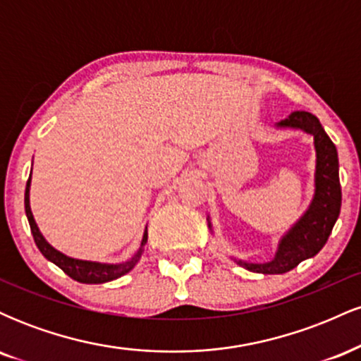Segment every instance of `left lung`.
<instances>
[{
  "label": "left lung",
  "instance_id": "obj_1",
  "mask_svg": "<svg viewBox=\"0 0 361 361\" xmlns=\"http://www.w3.org/2000/svg\"><path fill=\"white\" fill-rule=\"evenodd\" d=\"M280 127L302 128L314 135L316 146V195L309 210L304 214L288 234L279 244L275 258L270 263L255 264L238 261L250 271L264 273V275H280L287 273L302 263L312 258L327 243L331 231L339 217L341 209V185H339L338 151L333 140L327 137L317 117L309 111H292L288 118L281 120Z\"/></svg>",
  "mask_w": 361,
  "mask_h": 361
}]
</instances>
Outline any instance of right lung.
<instances>
[{
	"label": "right lung",
	"instance_id": "obj_1",
	"mask_svg": "<svg viewBox=\"0 0 361 361\" xmlns=\"http://www.w3.org/2000/svg\"><path fill=\"white\" fill-rule=\"evenodd\" d=\"M28 192H30V178L27 181V188H25V212H27V219L28 224H30V231L34 234V241L39 247L40 252L47 258L49 261H52L54 264L61 268L62 271L66 273L68 276H71L73 280L80 281V283H105V281H111L118 276L126 275L135 267V263L140 259L142 256V246L147 243V233H144L142 238V244H140V250L135 252L134 258H130L126 263H118V264H103V263H93V261H81V259H74L69 258V256L62 255L44 239V235L40 234L39 227L34 221V215H32L30 210V198H28Z\"/></svg>",
	"mask_w": 361,
	"mask_h": 361
}]
</instances>
